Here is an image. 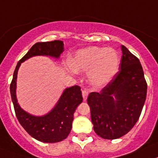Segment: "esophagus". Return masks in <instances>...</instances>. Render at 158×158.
<instances>
[{"label": "esophagus", "mask_w": 158, "mask_h": 158, "mask_svg": "<svg viewBox=\"0 0 158 158\" xmlns=\"http://www.w3.org/2000/svg\"><path fill=\"white\" fill-rule=\"evenodd\" d=\"M88 94H89V92L87 90H85V89H83L82 90V96H83V99L85 101L87 98V97H88Z\"/></svg>", "instance_id": "34e87169"}]
</instances>
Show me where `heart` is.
Returning <instances> with one entry per match:
<instances>
[{"label": "heart", "mask_w": 158, "mask_h": 158, "mask_svg": "<svg viewBox=\"0 0 158 158\" xmlns=\"http://www.w3.org/2000/svg\"><path fill=\"white\" fill-rule=\"evenodd\" d=\"M70 66L76 72H88L89 83L94 87H102L110 82L118 72L119 58L110 48L89 47L77 52Z\"/></svg>", "instance_id": "heart-1"}]
</instances>
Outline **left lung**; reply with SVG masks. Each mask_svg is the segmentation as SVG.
Segmentation results:
<instances>
[{
	"instance_id": "1",
	"label": "left lung",
	"mask_w": 158,
	"mask_h": 158,
	"mask_svg": "<svg viewBox=\"0 0 158 158\" xmlns=\"http://www.w3.org/2000/svg\"><path fill=\"white\" fill-rule=\"evenodd\" d=\"M119 70L99 93L89 94L94 130L103 139L127 134L137 122L146 99L147 82L137 57L121 47Z\"/></svg>"
}]
</instances>
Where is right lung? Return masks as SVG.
Segmentation results:
<instances>
[{
	"instance_id": "right-lung-1",
	"label": "right lung",
	"mask_w": 158,
	"mask_h": 158,
	"mask_svg": "<svg viewBox=\"0 0 158 158\" xmlns=\"http://www.w3.org/2000/svg\"><path fill=\"white\" fill-rule=\"evenodd\" d=\"M64 44L60 40L36 43L18 61L10 84V94L15 114L23 128L36 140L46 143L60 142L67 138L72 129L73 113L83 100L81 87L74 85L66 89L58 103L50 113L42 117L31 115L18 105L16 98V80L21 63L35 56H50L58 58L63 52Z\"/></svg>"
}]
</instances>
